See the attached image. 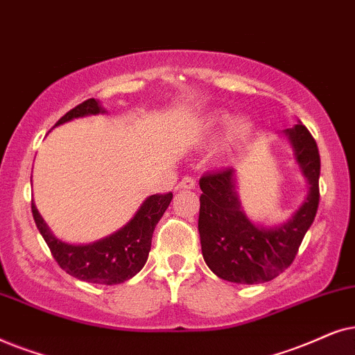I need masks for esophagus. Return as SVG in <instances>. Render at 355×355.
<instances>
[{"mask_svg": "<svg viewBox=\"0 0 355 355\" xmlns=\"http://www.w3.org/2000/svg\"><path fill=\"white\" fill-rule=\"evenodd\" d=\"M195 187H196V182L195 178L191 177H183L182 182L178 183V188H182V190H195Z\"/></svg>", "mask_w": 355, "mask_h": 355, "instance_id": "obj_1", "label": "esophagus"}]
</instances>
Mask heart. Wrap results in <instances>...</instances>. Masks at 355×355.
I'll return each instance as SVG.
<instances>
[{"mask_svg":"<svg viewBox=\"0 0 355 355\" xmlns=\"http://www.w3.org/2000/svg\"><path fill=\"white\" fill-rule=\"evenodd\" d=\"M229 121V116L227 115H214L211 118L209 126L211 131L214 133L216 130L222 128L225 123ZM253 136V123L250 120H245V118H237L229 125L227 128L224 138H222L220 148H219V155L222 159H232L239 150H242L250 139Z\"/></svg>","mask_w":355,"mask_h":355,"instance_id":"b5f03b06","label":"heart"}]
</instances>
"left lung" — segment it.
<instances>
[{
  "label": "left lung",
  "instance_id": "1",
  "mask_svg": "<svg viewBox=\"0 0 355 355\" xmlns=\"http://www.w3.org/2000/svg\"><path fill=\"white\" fill-rule=\"evenodd\" d=\"M294 148L309 193L292 219L279 227L253 225L243 214L235 170L224 168L200 178V230L202 258L220 279L237 284L271 281L294 261L320 202V154L313 136L302 123L284 130Z\"/></svg>",
  "mask_w": 355,
  "mask_h": 355
}]
</instances>
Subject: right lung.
<instances>
[{
	"label": "right lung",
	"mask_w": 355,
	"mask_h": 355,
	"mask_svg": "<svg viewBox=\"0 0 355 355\" xmlns=\"http://www.w3.org/2000/svg\"><path fill=\"white\" fill-rule=\"evenodd\" d=\"M103 112L105 110L98 105L96 98H89L61 116L55 126L63 125L73 118L97 115ZM172 198V193L165 195L157 193L146 198L128 224L110 237L89 245H69L53 237L34 202H32V216L55 261L63 271L92 284L113 286L131 279L143 269L148 261L155 225L164 216Z\"/></svg>",
	"instance_id": "obj_1"
}]
</instances>
